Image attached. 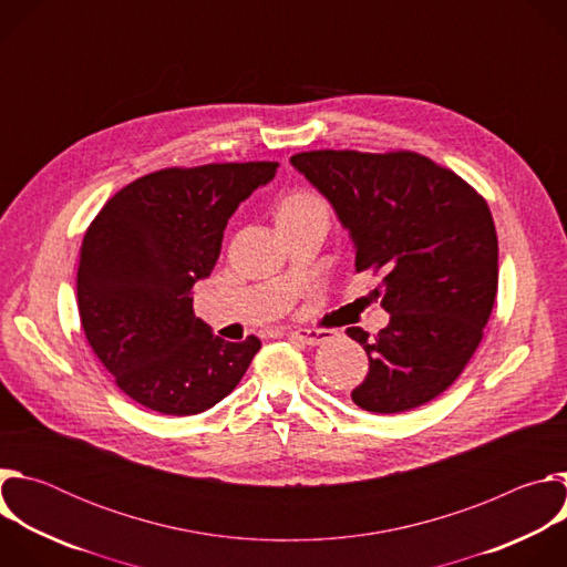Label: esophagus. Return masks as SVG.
I'll list each match as a JSON object with an SVG mask.
<instances>
[{"label":"esophagus","mask_w":567,"mask_h":567,"mask_svg":"<svg viewBox=\"0 0 567 567\" xmlns=\"http://www.w3.org/2000/svg\"><path fill=\"white\" fill-rule=\"evenodd\" d=\"M289 337L305 343V346H320V343H326V341L332 339V334L326 332V330H293V332H289Z\"/></svg>","instance_id":"obj_1"}]
</instances>
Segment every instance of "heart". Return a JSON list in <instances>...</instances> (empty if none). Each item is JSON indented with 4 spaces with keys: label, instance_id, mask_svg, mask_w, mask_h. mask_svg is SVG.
Here are the masks:
<instances>
[{
    "label": "heart",
    "instance_id": "1",
    "mask_svg": "<svg viewBox=\"0 0 567 567\" xmlns=\"http://www.w3.org/2000/svg\"><path fill=\"white\" fill-rule=\"evenodd\" d=\"M311 208H326V204H322V202H320L316 195H311V193L298 190V193L287 195V197L280 202L276 217L298 215V213H305V210H311Z\"/></svg>",
    "mask_w": 567,
    "mask_h": 567
}]
</instances>
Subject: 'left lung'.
<instances>
[{
    "label": "left lung",
    "instance_id": "left-lung-1",
    "mask_svg": "<svg viewBox=\"0 0 567 567\" xmlns=\"http://www.w3.org/2000/svg\"><path fill=\"white\" fill-rule=\"evenodd\" d=\"M334 206L357 249V271L390 313L370 341L352 390L359 409L406 413L442 394L477 350L498 291V235L484 197L453 171L411 150H311L291 156Z\"/></svg>",
    "mask_w": 567,
    "mask_h": 567
}]
</instances>
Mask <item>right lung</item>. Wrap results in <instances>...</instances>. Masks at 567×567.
<instances>
[{"instance_id": "obj_1", "label": "right lung", "mask_w": 567, "mask_h": 567, "mask_svg": "<svg viewBox=\"0 0 567 567\" xmlns=\"http://www.w3.org/2000/svg\"><path fill=\"white\" fill-rule=\"evenodd\" d=\"M276 161L164 168L121 188L90 224L78 265L85 337L141 406L197 415L245 377L260 339L228 343L193 311L228 217L269 184Z\"/></svg>"}]
</instances>
